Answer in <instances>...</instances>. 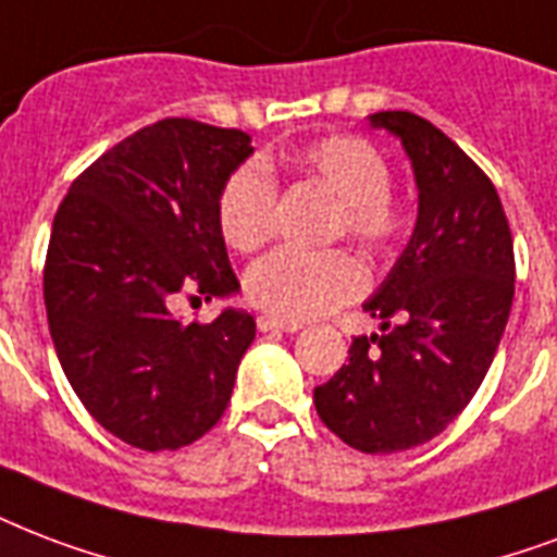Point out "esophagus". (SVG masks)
I'll list each match as a JSON object with an SVG mask.
<instances>
[{
    "mask_svg": "<svg viewBox=\"0 0 557 557\" xmlns=\"http://www.w3.org/2000/svg\"><path fill=\"white\" fill-rule=\"evenodd\" d=\"M257 326H260L262 333H271V330H280V333H297V330H300L297 321H283V318H274V315H260L257 318Z\"/></svg>",
    "mask_w": 557,
    "mask_h": 557,
    "instance_id": "1",
    "label": "esophagus"
}]
</instances>
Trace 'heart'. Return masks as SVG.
Wrapping results in <instances>:
<instances>
[{
	"instance_id": "obj_1",
	"label": "heart",
	"mask_w": 557,
	"mask_h": 557,
	"mask_svg": "<svg viewBox=\"0 0 557 557\" xmlns=\"http://www.w3.org/2000/svg\"><path fill=\"white\" fill-rule=\"evenodd\" d=\"M300 175L338 198L335 231L350 233L364 248L385 250L403 236L406 215L388 189L392 165L376 146L354 134H333L297 151ZM215 219L224 242L236 250H257L274 236L277 184L260 163H242L222 184ZM368 286V271L350 250L280 248L253 262L245 277L250 300L286 321L324 315L359 297Z\"/></svg>"
}]
</instances>
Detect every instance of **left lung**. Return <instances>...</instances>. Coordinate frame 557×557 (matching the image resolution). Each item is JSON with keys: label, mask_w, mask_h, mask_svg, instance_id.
<instances>
[{"label": "left lung", "mask_w": 557, "mask_h": 557, "mask_svg": "<svg viewBox=\"0 0 557 557\" xmlns=\"http://www.w3.org/2000/svg\"><path fill=\"white\" fill-rule=\"evenodd\" d=\"M400 139L418 184V224L364 300L380 333L315 388L318 418L347 447L388 456L426 444L485 380L515 300V242L491 177L409 110L371 116Z\"/></svg>", "instance_id": "8db88e82"}]
</instances>
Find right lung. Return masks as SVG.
Listing matches in <instances>:
<instances>
[{
	"instance_id": "add662e5",
	"label": "right lung",
	"mask_w": 557,
	"mask_h": 557,
	"mask_svg": "<svg viewBox=\"0 0 557 557\" xmlns=\"http://www.w3.org/2000/svg\"><path fill=\"white\" fill-rule=\"evenodd\" d=\"M250 154L245 131L163 119L104 151L58 207L42 269L49 333L84 409L131 447H186L231 403L253 315L184 324L172 304L239 292L215 201Z\"/></svg>"
}]
</instances>
